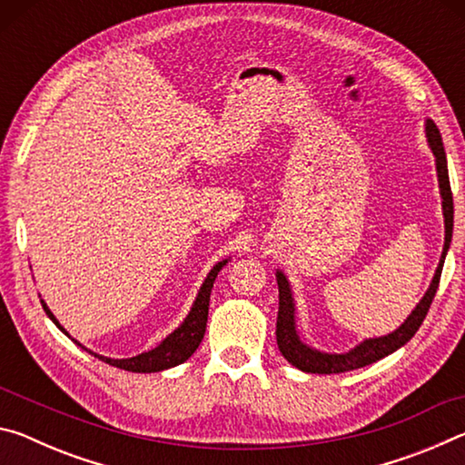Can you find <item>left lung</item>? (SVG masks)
<instances>
[{
    "label": "left lung",
    "mask_w": 465,
    "mask_h": 465,
    "mask_svg": "<svg viewBox=\"0 0 465 465\" xmlns=\"http://www.w3.org/2000/svg\"><path fill=\"white\" fill-rule=\"evenodd\" d=\"M427 137H429V145L432 149V153L437 157L439 188H440V196H443V215H445V246H443V254H440L437 272L435 277H432L429 291L424 293L420 303L416 305L414 312L408 316L404 324L398 330H393L391 334L381 336V338H369V341L361 342L352 351L344 352V355H328V352L313 351L308 344L299 341L297 330H295V305H293V297H291L289 281L285 279V274L277 271V282H279L277 344H279L281 355L285 357L293 367L302 369L305 373L328 375V373L352 371V369L371 365L375 361L391 355V352L398 351L400 346H404L416 334V330L420 328L422 320L427 318V312L439 289L440 271H443L445 254L447 250H450L451 233H453V194H451V184H450V172H447V155L443 149V139H440L437 124L432 121H427Z\"/></svg>",
    "instance_id": "obj_1"
}]
</instances>
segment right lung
<instances>
[{
	"label": "right lung",
	"mask_w": 465,
	"mask_h": 465,
	"mask_svg": "<svg viewBox=\"0 0 465 465\" xmlns=\"http://www.w3.org/2000/svg\"><path fill=\"white\" fill-rule=\"evenodd\" d=\"M225 262L227 261L217 262L213 269H211V272L207 274V279H204V282H203L199 295H196V299H194V305H193L191 313H188L186 320L183 322V326L174 330V332H172L160 346H155L153 351L141 352V355L131 357V359H108V357L96 355V352L90 351L92 355L98 357L100 361H104V363H108V365L119 367V369H124V371H133V373L163 371V369H170V367H176L180 363H184V361L191 357L196 349H199V344H201L203 336H204V330H207L211 289H213L217 272L222 271V266ZM41 303H43V308L46 312V316H49L54 322V324L61 328L59 322L54 320V316L51 313V310L46 308V303L45 302H41ZM63 332H65V330H63ZM77 344H80V342H77Z\"/></svg>",
	"instance_id": "add662e5"
}]
</instances>
